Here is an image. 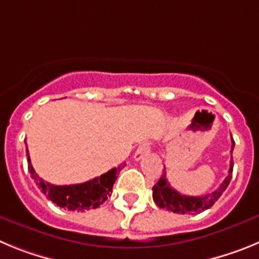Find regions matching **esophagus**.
<instances>
[{
    "label": "esophagus",
    "mask_w": 259,
    "mask_h": 259,
    "mask_svg": "<svg viewBox=\"0 0 259 259\" xmlns=\"http://www.w3.org/2000/svg\"><path fill=\"white\" fill-rule=\"evenodd\" d=\"M149 152H150V144L149 143L141 144V145L137 148L136 153H135V155H134L135 161H140L141 158H143L144 155L148 154Z\"/></svg>",
    "instance_id": "1"
}]
</instances>
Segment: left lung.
<instances>
[{
	"label": "left lung",
	"instance_id": "obj_1",
	"mask_svg": "<svg viewBox=\"0 0 259 259\" xmlns=\"http://www.w3.org/2000/svg\"><path fill=\"white\" fill-rule=\"evenodd\" d=\"M233 148H235V141L232 139L231 153L233 152ZM232 168L233 159L232 155H231L230 170H228L227 178L212 193L206 194V196H200V197L198 196L193 197V196L180 194L179 192L171 188L170 183L167 182L166 172H164L162 174L161 179L158 180L157 184L153 187V200L157 203L158 207L166 209L168 211L178 212V214H194V212H201L203 210H207L218 201V198L223 194V192L227 189L228 184L232 179Z\"/></svg>",
	"mask_w": 259,
	"mask_h": 259
}]
</instances>
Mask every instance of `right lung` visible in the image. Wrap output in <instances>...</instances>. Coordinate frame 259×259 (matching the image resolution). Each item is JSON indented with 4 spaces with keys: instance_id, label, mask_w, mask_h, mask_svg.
<instances>
[{
    "instance_id": "right-lung-1",
    "label": "right lung",
    "mask_w": 259,
    "mask_h": 259,
    "mask_svg": "<svg viewBox=\"0 0 259 259\" xmlns=\"http://www.w3.org/2000/svg\"><path fill=\"white\" fill-rule=\"evenodd\" d=\"M26 150L27 155H28L27 161H28L29 174H31L32 179L36 182V185L47 196V198L56 203L57 206L65 207L67 210L85 211V210L96 209L102 205L113 192V185L116 180V175L123 168V166L120 164V166L114 167L107 172L102 174L101 176H97L95 179L88 180L81 184L53 185L38 178L31 164L28 149Z\"/></svg>"
}]
</instances>
